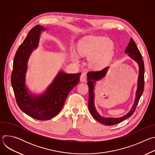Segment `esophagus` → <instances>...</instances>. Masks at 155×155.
Returning <instances> with one entry per match:
<instances>
[{"mask_svg":"<svg viewBox=\"0 0 155 155\" xmlns=\"http://www.w3.org/2000/svg\"><path fill=\"white\" fill-rule=\"evenodd\" d=\"M87 80V75L85 74H82L80 76V81L82 82L86 81Z\"/></svg>","mask_w":155,"mask_h":155,"instance_id":"obj_1","label":"esophagus"}]
</instances>
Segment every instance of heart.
Masks as SVG:
<instances>
[{
    "label": "heart",
    "instance_id": "obj_1",
    "mask_svg": "<svg viewBox=\"0 0 155 155\" xmlns=\"http://www.w3.org/2000/svg\"><path fill=\"white\" fill-rule=\"evenodd\" d=\"M78 51L82 56H90L92 65L102 67L113 56L115 45L113 41L107 37H93L81 42L78 46Z\"/></svg>",
    "mask_w": 155,
    "mask_h": 155
}]
</instances>
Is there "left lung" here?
I'll return each instance as SVG.
<instances>
[{
    "label": "left lung",
    "instance_id": "8db88e82",
    "mask_svg": "<svg viewBox=\"0 0 155 155\" xmlns=\"http://www.w3.org/2000/svg\"><path fill=\"white\" fill-rule=\"evenodd\" d=\"M126 53H128V56L136 61L139 65V75L138 78V83H137V90L136 92V97L135 99L134 104L132 106V108L130 111L124 116L120 118H104L99 115V114L97 112L95 109L94 105V84L95 81H97L103 77L105 75L108 69V67L97 71H90L87 73V85L89 87V101H88V108L89 110L93 117V118L96 120L97 121L107 126H112L116 124H118L122 121L129 118L135 112L136 108L138 105L139 99L143 92L144 90V63L142 59V56L139 51L137 45L133 40L131 38L130 42L128 44V46L126 47L125 50Z\"/></svg>",
    "mask_w": 155,
    "mask_h": 155
}]
</instances>
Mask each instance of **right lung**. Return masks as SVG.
Segmentation results:
<instances>
[{"label": "right lung", "mask_w": 155, "mask_h": 155, "mask_svg": "<svg viewBox=\"0 0 155 155\" xmlns=\"http://www.w3.org/2000/svg\"><path fill=\"white\" fill-rule=\"evenodd\" d=\"M46 29L34 26L19 47L13 61L11 83L16 103L22 111L38 120H48L56 116L62 109L70 91L80 81V73H58L53 83L43 94H29L25 85L28 62L32 51L38 45L40 32Z\"/></svg>", "instance_id": "add662e5"}]
</instances>
